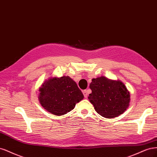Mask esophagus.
Here are the masks:
<instances>
[{
	"instance_id": "esophagus-1",
	"label": "esophagus",
	"mask_w": 157,
	"mask_h": 157,
	"mask_svg": "<svg viewBox=\"0 0 157 157\" xmlns=\"http://www.w3.org/2000/svg\"><path fill=\"white\" fill-rule=\"evenodd\" d=\"M83 94L84 95V97L85 98H87V96H88V91L87 90H83Z\"/></svg>"
}]
</instances>
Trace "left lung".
<instances>
[{
  "mask_svg": "<svg viewBox=\"0 0 157 157\" xmlns=\"http://www.w3.org/2000/svg\"><path fill=\"white\" fill-rule=\"evenodd\" d=\"M88 97L94 109L105 118H114L122 114L128 107L130 93L120 81L101 76L92 79Z\"/></svg>",
  "mask_w": 157,
  "mask_h": 157,
  "instance_id": "obj_1",
  "label": "left lung"
}]
</instances>
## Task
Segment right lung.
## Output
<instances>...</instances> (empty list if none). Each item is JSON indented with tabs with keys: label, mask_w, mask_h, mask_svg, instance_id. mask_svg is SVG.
I'll list each match as a JSON object with an SVG mask.
<instances>
[{
	"label": "right lung",
	"mask_w": 157,
	"mask_h": 157,
	"mask_svg": "<svg viewBox=\"0 0 157 157\" xmlns=\"http://www.w3.org/2000/svg\"><path fill=\"white\" fill-rule=\"evenodd\" d=\"M39 91L40 104L55 115L70 112L84 97L76 83L68 76L49 78L43 83Z\"/></svg>",
	"instance_id": "add662e5"
}]
</instances>
